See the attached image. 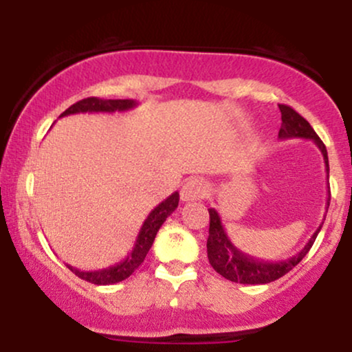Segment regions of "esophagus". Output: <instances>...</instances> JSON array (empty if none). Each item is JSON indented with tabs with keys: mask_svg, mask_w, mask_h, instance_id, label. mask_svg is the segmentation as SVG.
Masks as SVG:
<instances>
[{
	"mask_svg": "<svg viewBox=\"0 0 352 352\" xmlns=\"http://www.w3.org/2000/svg\"><path fill=\"white\" fill-rule=\"evenodd\" d=\"M208 193L207 182L199 177H193V179L187 180L184 184V187L180 190V199L182 201H195L205 199Z\"/></svg>",
	"mask_w": 352,
	"mask_h": 352,
	"instance_id": "obj_1",
	"label": "esophagus"
}]
</instances>
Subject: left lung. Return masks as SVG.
Here are the masks:
<instances>
[{
	"label": "left lung",
	"mask_w": 352,
	"mask_h": 352,
	"mask_svg": "<svg viewBox=\"0 0 352 352\" xmlns=\"http://www.w3.org/2000/svg\"><path fill=\"white\" fill-rule=\"evenodd\" d=\"M280 112H281V129L278 132V139L280 140H288V139H309L318 145V148L322 153V159H324L326 165V173H328L329 179V162H328V151H326L324 144L321 142L316 132L313 131L308 120L305 117L298 114L294 109L285 104H280ZM331 200V193L328 195V201H326V212H328ZM210 213V228H208V240H207V253H208V261L213 266L217 273H220L221 276L227 278V280L233 283H241V285H266V283H272L278 278L285 276L286 273L292 272L302 258L306 256V253L309 252V248L313 246L314 240H316L319 230L322 227V221L319 225L316 232L313 233V236L309 238L308 243L305 245V248L301 252H298L294 256L288 258V260L281 261H266L260 260V258L250 256L238 250L235 245L230 241V238L225 232L223 225H221V218L218 215L215 208H208Z\"/></svg>",
	"instance_id": "obj_1"
}]
</instances>
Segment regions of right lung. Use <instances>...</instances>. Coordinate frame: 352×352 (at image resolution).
<instances>
[{"label":"right lung","mask_w":352,"mask_h":352,"mask_svg":"<svg viewBox=\"0 0 352 352\" xmlns=\"http://www.w3.org/2000/svg\"><path fill=\"white\" fill-rule=\"evenodd\" d=\"M134 107H137V102L134 99L87 98L72 104V106L69 109H66L59 117L71 114H84V112H89V114H94V112H107V114H112V112L131 111V109ZM179 192H173L170 197H167L162 204L157 205V207L148 213V217L145 218L142 227H140L139 235H137L134 248H132V252L129 253L124 260H120L119 263L107 266V268L92 270V272H84V270L74 268V266L71 265H67V268H69L74 274H78L80 280L94 283V285H114V283L124 281L125 278L131 276V274L142 265V261L145 260V256H147L153 240H155L157 232L162 227L164 221L167 220V217L172 215V213L175 212V208L179 207Z\"/></svg>","instance_id":"add662e5"}]
</instances>
